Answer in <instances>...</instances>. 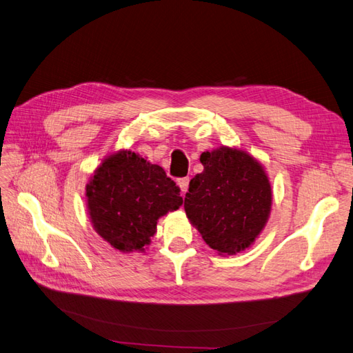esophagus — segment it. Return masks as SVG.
Masks as SVG:
<instances>
[{"label": "esophagus", "instance_id": "esophagus-1", "mask_svg": "<svg viewBox=\"0 0 353 353\" xmlns=\"http://www.w3.org/2000/svg\"><path fill=\"white\" fill-rule=\"evenodd\" d=\"M188 184H190V178H179L178 179V185L181 188V193L185 194L188 191Z\"/></svg>", "mask_w": 353, "mask_h": 353}]
</instances>
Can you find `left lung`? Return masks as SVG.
I'll use <instances>...</instances> for the list:
<instances>
[{
  "mask_svg": "<svg viewBox=\"0 0 353 353\" xmlns=\"http://www.w3.org/2000/svg\"><path fill=\"white\" fill-rule=\"evenodd\" d=\"M203 172L190 181L184 209L210 249L221 256L249 249L268 222L272 188L259 160L221 145L200 154Z\"/></svg>",
  "mask_w": 353,
  "mask_h": 353,
  "instance_id": "left-lung-1",
  "label": "left lung"
}]
</instances>
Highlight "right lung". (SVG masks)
Instances as JSON below:
<instances>
[{"label": "right lung", "instance_id": "right-lung-1", "mask_svg": "<svg viewBox=\"0 0 353 353\" xmlns=\"http://www.w3.org/2000/svg\"><path fill=\"white\" fill-rule=\"evenodd\" d=\"M85 188L94 231L122 253L145 252L157 221L183 205L162 166L125 148L105 156Z\"/></svg>", "mask_w": 353, "mask_h": 353}]
</instances>
